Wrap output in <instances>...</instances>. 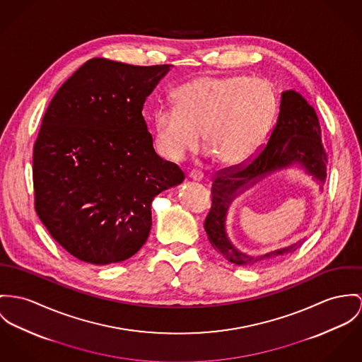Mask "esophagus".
Segmentation results:
<instances>
[{"label":"esophagus","instance_id":"34e87169","mask_svg":"<svg viewBox=\"0 0 362 362\" xmlns=\"http://www.w3.org/2000/svg\"><path fill=\"white\" fill-rule=\"evenodd\" d=\"M187 177L192 179V180H195V182H201V180L204 179V175H202L201 172H195V170H193V172H190V173L187 175Z\"/></svg>","mask_w":362,"mask_h":362}]
</instances>
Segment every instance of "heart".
Returning <instances> with one entry per match:
<instances>
[{
    "instance_id": "b5f03b06",
    "label": "heart",
    "mask_w": 362,
    "mask_h": 362,
    "mask_svg": "<svg viewBox=\"0 0 362 362\" xmlns=\"http://www.w3.org/2000/svg\"><path fill=\"white\" fill-rule=\"evenodd\" d=\"M175 109L154 112L153 141L168 161H180L194 150L202 134L204 147L224 167H238L263 144L276 112L272 88L244 76L199 77L179 86Z\"/></svg>"
}]
</instances>
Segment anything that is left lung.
I'll list each match as a JSON object with an SVG mask.
<instances>
[{
	"label": "left lung",
	"instance_id": "left-lung-1",
	"mask_svg": "<svg viewBox=\"0 0 362 362\" xmlns=\"http://www.w3.org/2000/svg\"><path fill=\"white\" fill-rule=\"evenodd\" d=\"M299 164L306 173L322 185L327 177V153L321 143V127L315 110L295 90L281 95L277 122L267 143L245 164L218 170L212 183V206L204 227L212 247L228 262L238 266H252L262 260L291 253L302 245L272 250L262 256H250L237 250L226 231V216L233 199L267 175Z\"/></svg>",
	"mask_w": 362,
	"mask_h": 362
}]
</instances>
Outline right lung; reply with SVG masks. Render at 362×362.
I'll list each match as a JSON object with an SVG mask.
<instances>
[{
  "instance_id": "1",
  "label": "right lung",
  "mask_w": 362,
  "mask_h": 362,
  "mask_svg": "<svg viewBox=\"0 0 362 362\" xmlns=\"http://www.w3.org/2000/svg\"><path fill=\"white\" fill-rule=\"evenodd\" d=\"M170 64L93 57L51 100L33 151L34 205L54 240L85 263L134 256L151 228V202L185 180L163 160L143 118Z\"/></svg>"
}]
</instances>
